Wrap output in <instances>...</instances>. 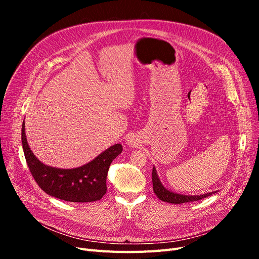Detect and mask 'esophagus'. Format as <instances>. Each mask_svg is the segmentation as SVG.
I'll list each match as a JSON object with an SVG mask.
<instances>
[{
    "mask_svg": "<svg viewBox=\"0 0 259 259\" xmlns=\"http://www.w3.org/2000/svg\"><path fill=\"white\" fill-rule=\"evenodd\" d=\"M136 144L137 142L134 139V138H128L127 139V145L128 147H136Z\"/></svg>",
    "mask_w": 259,
    "mask_h": 259,
    "instance_id": "esophagus-1",
    "label": "esophagus"
}]
</instances>
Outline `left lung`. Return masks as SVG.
Returning <instances> with one entry per match:
<instances>
[{"instance_id":"1","label":"left lung","mask_w":259,"mask_h":259,"mask_svg":"<svg viewBox=\"0 0 259 259\" xmlns=\"http://www.w3.org/2000/svg\"><path fill=\"white\" fill-rule=\"evenodd\" d=\"M152 184H153V191H154L156 197H158L161 201L171 203V204H182V203L199 201V200H202L204 198H207V197H209V195L217 192V191H213V192H208V193H204V194L188 195V194H180V193L170 191L167 189V188L164 187L163 184L161 183V180L158 176V173H156V169L154 166L152 169Z\"/></svg>"}]
</instances>
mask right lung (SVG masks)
<instances>
[{
    "label": "right lung",
    "mask_w": 259,
    "mask_h": 259,
    "mask_svg": "<svg viewBox=\"0 0 259 259\" xmlns=\"http://www.w3.org/2000/svg\"><path fill=\"white\" fill-rule=\"evenodd\" d=\"M21 143L29 169L41 189L51 197L76 203L94 202L104 197L109 167L123 150L121 144H115L80 167L58 168L45 165L31 151L25 121L21 127Z\"/></svg>",
    "instance_id": "right-lung-1"
}]
</instances>
